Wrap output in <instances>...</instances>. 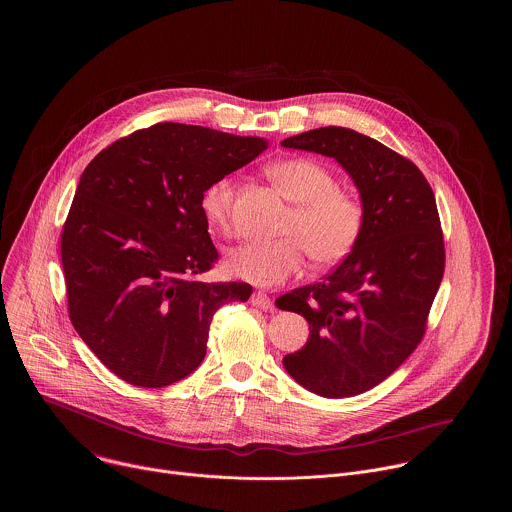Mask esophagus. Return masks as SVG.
<instances>
[{
	"mask_svg": "<svg viewBox=\"0 0 512 512\" xmlns=\"http://www.w3.org/2000/svg\"><path fill=\"white\" fill-rule=\"evenodd\" d=\"M252 305H256V307H260V309H264V311H268V309H272V299H270V295H266L264 292H254L252 293Z\"/></svg>",
	"mask_w": 512,
	"mask_h": 512,
	"instance_id": "obj_1",
	"label": "esophagus"
}]
</instances>
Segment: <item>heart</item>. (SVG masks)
Here are the masks:
<instances>
[{
  "mask_svg": "<svg viewBox=\"0 0 512 512\" xmlns=\"http://www.w3.org/2000/svg\"><path fill=\"white\" fill-rule=\"evenodd\" d=\"M280 193L292 201L282 224L284 238L270 244H240L226 254V272L256 286L272 288L303 272L307 254L315 266L343 262L365 230V205L337 185L333 171L313 157H284L266 167ZM236 195L232 177L213 181L201 195L205 220L228 230Z\"/></svg>",
  "mask_w": 512,
  "mask_h": 512,
  "instance_id": "obj_1",
  "label": "heart"
}]
</instances>
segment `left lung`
I'll use <instances>...</instances> for the list:
<instances>
[{
	"label": "left lung",
	"mask_w": 512,
	"mask_h": 512,
	"mask_svg": "<svg viewBox=\"0 0 512 512\" xmlns=\"http://www.w3.org/2000/svg\"><path fill=\"white\" fill-rule=\"evenodd\" d=\"M335 157L359 187L365 230L357 248L319 284L276 299L309 323L305 347L284 357L295 382L323 398L380 384L422 343L445 268L434 191L394 149L327 126L282 142Z\"/></svg>",
	"instance_id": "1"
}]
</instances>
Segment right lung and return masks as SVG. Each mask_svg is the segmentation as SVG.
I'll use <instances>...</instances> for the list:
<instances>
[{
  "label": "right lung",
  "instance_id": "obj_1",
  "mask_svg": "<svg viewBox=\"0 0 512 512\" xmlns=\"http://www.w3.org/2000/svg\"><path fill=\"white\" fill-rule=\"evenodd\" d=\"M266 142L161 122L102 149L82 171L61 234L69 317L110 372L163 388L207 353L213 315L248 301L244 282H197L219 252L203 191Z\"/></svg>",
  "mask_w": 512,
  "mask_h": 512
}]
</instances>
